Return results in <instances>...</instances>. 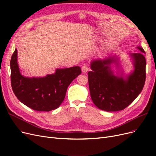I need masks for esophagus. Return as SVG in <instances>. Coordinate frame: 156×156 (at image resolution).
<instances>
[{"mask_svg":"<svg viewBox=\"0 0 156 156\" xmlns=\"http://www.w3.org/2000/svg\"><path fill=\"white\" fill-rule=\"evenodd\" d=\"M88 69H89V68H88V66H83L81 68V70H82V72L83 73H87L88 71Z\"/></svg>","mask_w":156,"mask_h":156,"instance_id":"34e87169","label":"esophagus"}]
</instances>
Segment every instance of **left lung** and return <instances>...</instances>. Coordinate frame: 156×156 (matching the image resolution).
I'll list each match as a JSON object with an SVG mask.
<instances>
[{"instance_id": "obj_1", "label": "left lung", "mask_w": 156, "mask_h": 156, "mask_svg": "<svg viewBox=\"0 0 156 156\" xmlns=\"http://www.w3.org/2000/svg\"><path fill=\"white\" fill-rule=\"evenodd\" d=\"M129 53L133 69L127 75L114 73L112 64L119 66L120 58L116 55L103 59L95 58L90 62L92 71L88 73L90 96L95 105L101 110L113 112L123 110L129 105L142 91L146 79L145 51Z\"/></svg>"}]
</instances>
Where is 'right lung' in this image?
Here are the masks:
<instances>
[{"label": "right lung", "instance_id": "right-lung-1", "mask_svg": "<svg viewBox=\"0 0 156 156\" xmlns=\"http://www.w3.org/2000/svg\"><path fill=\"white\" fill-rule=\"evenodd\" d=\"M11 84L16 96L23 104L37 111L57 108L64 101L67 88L81 74L79 66L56 69L45 77H29L23 75L17 63V50L10 60Z\"/></svg>", "mask_w": 156, "mask_h": 156}]
</instances>
